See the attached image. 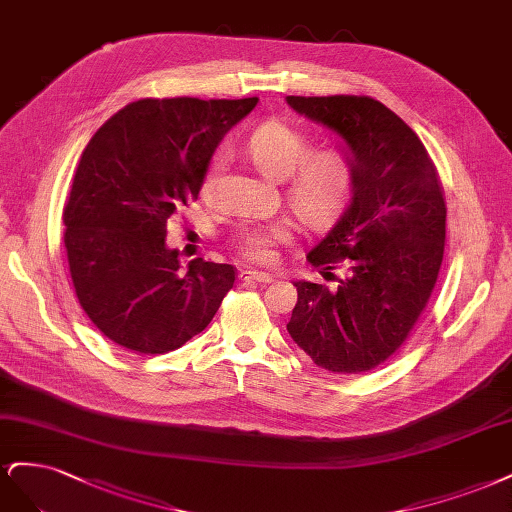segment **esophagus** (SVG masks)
<instances>
[{
    "label": "esophagus",
    "mask_w": 512,
    "mask_h": 512,
    "mask_svg": "<svg viewBox=\"0 0 512 512\" xmlns=\"http://www.w3.org/2000/svg\"><path fill=\"white\" fill-rule=\"evenodd\" d=\"M240 278L244 283H272L274 276L266 274V272H257V270H242Z\"/></svg>",
    "instance_id": "1"
}]
</instances>
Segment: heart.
Returning a JSON list of instances; mask_svg holds the SVG:
<instances>
[{
  "label": "heart",
  "mask_w": 512,
  "mask_h": 512,
  "mask_svg": "<svg viewBox=\"0 0 512 512\" xmlns=\"http://www.w3.org/2000/svg\"><path fill=\"white\" fill-rule=\"evenodd\" d=\"M310 150L308 138L295 127L270 121L259 125L246 140V153L257 170L272 180H285L289 206L308 225H323L340 210L351 183V166L338 148ZM221 159L206 178V191L217 183ZM293 236L289 221L242 227L236 238L240 253L255 263H272L276 244Z\"/></svg>",
  "instance_id": "obj_1"
}]
</instances>
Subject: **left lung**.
<instances>
[{
	"label": "left lung",
	"mask_w": 512,
	"mask_h": 512,
	"mask_svg": "<svg viewBox=\"0 0 512 512\" xmlns=\"http://www.w3.org/2000/svg\"><path fill=\"white\" fill-rule=\"evenodd\" d=\"M287 104L338 136L351 166L349 204L306 255L336 287L295 280L287 332L319 368L359 374L400 349L430 300L447 238L442 187L419 136L372 97Z\"/></svg>",
	"instance_id": "1"
}]
</instances>
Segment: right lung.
I'll return each instance as SVG.
<instances>
[{"mask_svg": "<svg viewBox=\"0 0 512 512\" xmlns=\"http://www.w3.org/2000/svg\"><path fill=\"white\" fill-rule=\"evenodd\" d=\"M244 100H138L91 138L63 210L76 298L100 332L144 355L200 334L234 287L229 263L180 270L166 244L172 214L197 200L225 134L257 106Z\"/></svg>", "mask_w": 512, "mask_h": 512, "instance_id": "obj_1", "label": "right lung"}]
</instances>
